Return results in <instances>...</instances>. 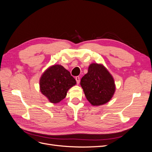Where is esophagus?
<instances>
[{"label": "esophagus", "instance_id": "obj_1", "mask_svg": "<svg viewBox=\"0 0 152 152\" xmlns=\"http://www.w3.org/2000/svg\"><path fill=\"white\" fill-rule=\"evenodd\" d=\"M75 80L77 81V84H79V82H80V77L79 76H77L75 77Z\"/></svg>", "mask_w": 152, "mask_h": 152}]
</instances>
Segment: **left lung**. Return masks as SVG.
<instances>
[{
	"instance_id": "obj_1",
	"label": "left lung",
	"mask_w": 152,
	"mask_h": 152,
	"mask_svg": "<svg viewBox=\"0 0 152 152\" xmlns=\"http://www.w3.org/2000/svg\"><path fill=\"white\" fill-rule=\"evenodd\" d=\"M80 86L88 102L93 105H103L111 100L116 86L113 76L103 64H90L88 72L82 77Z\"/></svg>"
}]
</instances>
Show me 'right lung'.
<instances>
[{"label": "right lung", "instance_id": "right-lung-1", "mask_svg": "<svg viewBox=\"0 0 152 152\" xmlns=\"http://www.w3.org/2000/svg\"><path fill=\"white\" fill-rule=\"evenodd\" d=\"M77 84L75 79L61 65L49 66L39 80L40 91L49 102L58 103L66 97L68 91Z\"/></svg>", "mask_w": 152, "mask_h": 152}]
</instances>
